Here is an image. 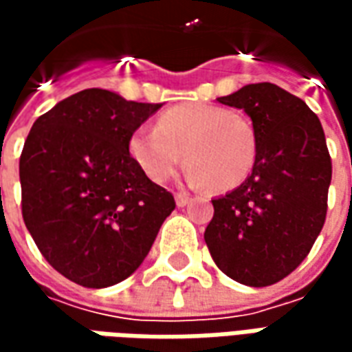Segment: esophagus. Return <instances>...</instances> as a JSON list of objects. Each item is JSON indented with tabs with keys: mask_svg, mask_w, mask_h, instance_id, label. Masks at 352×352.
<instances>
[{
	"mask_svg": "<svg viewBox=\"0 0 352 352\" xmlns=\"http://www.w3.org/2000/svg\"><path fill=\"white\" fill-rule=\"evenodd\" d=\"M190 196L188 194H175V204L177 207H186L190 204Z\"/></svg>",
	"mask_w": 352,
	"mask_h": 352,
	"instance_id": "esophagus-1",
	"label": "esophagus"
}]
</instances>
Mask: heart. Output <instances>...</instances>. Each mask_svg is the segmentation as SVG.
<instances>
[{"label": "heart", "mask_w": 352, "mask_h": 352, "mask_svg": "<svg viewBox=\"0 0 352 352\" xmlns=\"http://www.w3.org/2000/svg\"><path fill=\"white\" fill-rule=\"evenodd\" d=\"M128 153L153 183H166L186 162L194 186L234 190L251 175L256 133L245 115L211 103H181L166 109L156 126H139L128 139Z\"/></svg>", "instance_id": "heart-1"}]
</instances>
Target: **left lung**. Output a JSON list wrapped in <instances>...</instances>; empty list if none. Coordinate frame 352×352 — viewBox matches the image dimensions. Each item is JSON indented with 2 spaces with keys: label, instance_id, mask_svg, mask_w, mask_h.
<instances>
[{
  "label": "left lung",
  "instance_id": "1",
  "mask_svg": "<svg viewBox=\"0 0 352 352\" xmlns=\"http://www.w3.org/2000/svg\"><path fill=\"white\" fill-rule=\"evenodd\" d=\"M243 109L256 160L243 184L213 199L206 243L214 264L247 287H267L302 264L324 226L332 160L318 116L272 82L219 98Z\"/></svg>",
  "mask_w": 352,
  "mask_h": 352
}]
</instances>
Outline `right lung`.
I'll list each match as a JSON object with an SVG mask.
<instances>
[{
    "label": "right lung",
    "instance_id": "right-lung-1",
    "mask_svg": "<svg viewBox=\"0 0 352 352\" xmlns=\"http://www.w3.org/2000/svg\"><path fill=\"white\" fill-rule=\"evenodd\" d=\"M160 107L88 88L58 101L28 133L22 217L47 262L77 285L130 277L175 209L128 153L133 130Z\"/></svg>",
    "mask_w": 352,
    "mask_h": 352
}]
</instances>
